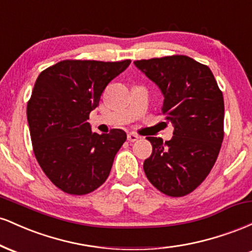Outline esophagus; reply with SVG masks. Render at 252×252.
<instances>
[{"label": "esophagus", "mask_w": 252, "mask_h": 252, "mask_svg": "<svg viewBox=\"0 0 252 252\" xmlns=\"http://www.w3.org/2000/svg\"><path fill=\"white\" fill-rule=\"evenodd\" d=\"M138 138H140V136L136 135L135 132H130V134H128V141H129V142H136Z\"/></svg>", "instance_id": "1"}]
</instances>
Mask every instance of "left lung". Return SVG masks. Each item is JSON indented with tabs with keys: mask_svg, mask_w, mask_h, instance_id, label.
Here are the masks:
<instances>
[{
	"mask_svg": "<svg viewBox=\"0 0 252 252\" xmlns=\"http://www.w3.org/2000/svg\"><path fill=\"white\" fill-rule=\"evenodd\" d=\"M162 91L161 111L173 138L147 137L153 153L143 163L153 186L168 196L193 192L210 174L224 138V98L209 66L187 56L136 60Z\"/></svg>",
	"mask_w": 252,
	"mask_h": 252,
	"instance_id": "obj_1",
	"label": "left lung"
}]
</instances>
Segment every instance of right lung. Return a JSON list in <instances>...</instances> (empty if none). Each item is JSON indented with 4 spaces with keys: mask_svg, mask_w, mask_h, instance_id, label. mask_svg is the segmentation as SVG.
Instances as JSON below:
<instances>
[{
    "mask_svg": "<svg viewBox=\"0 0 252 252\" xmlns=\"http://www.w3.org/2000/svg\"><path fill=\"white\" fill-rule=\"evenodd\" d=\"M130 63L67 59L37 77L27 104L33 152L52 184L67 194L85 195L102 186L126 142L122 129L99 135L86 121Z\"/></svg>",
    "mask_w": 252,
    "mask_h": 252,
    "instance_id": "right-lung-1",
    "label": "right lung"
}]
</instances>
